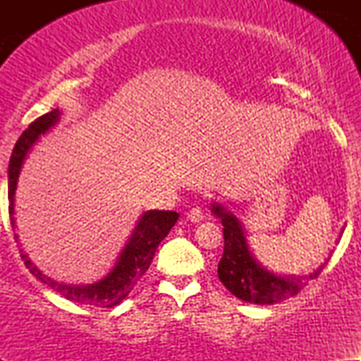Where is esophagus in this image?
Wrapping results in <instances>:
<instances>
[{
    "mask_svg": "<svg viewBox=\"0 0 361 361\" xmlns=\"http://www.w3.org/2000/svg\"><path fill=\"white\" fill-rule=\"evenodd\" d=\"M186 219H188L190 222H200L202 219H204V212H202V209H198V207H193L192 210L186 212Z\"/></svg>",
    "mask_w": 361,
    "mask_h": 361,
    "instance_id": "obj_1",
    "label": "esophagus"
}]
</instances>
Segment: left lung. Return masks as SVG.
<instances>
[{"label":"left lung","instance_id":"obj_1","mask_svg":"<svg viewBox=\"0 0 361 361\" xmlns=\"http://www.w3.org/2000/svg\"><path fill=\"white\" fill-rule=\"evenodd\" d=\"M212 212L224 226V255L219 261V279L233 295L250 304H276L297 295L310 279H317L324 264L309 276H276L259 267L247 247L244 231L233 214L221 205H212ZM329 259V258H327Z\"/></svg>","mask_w":361,"mask_h":361}]
</instances>
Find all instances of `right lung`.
Listing matches in <instances>:
<instances>
[{
    "mask_svg": "<svg viewBox=\"0 0 361 361\" xmlns=\"http://www.w3.org/2000/svg\"><path fill=\"white\" fill-rule=\"evenodd\" d=\"M59 110H52L34 120L28 128H25L20 139L16 140L13 152H11L10 164H8V198H10L8 212H10V222L13 229V197L20 168H22L28 149L34 146L40 134H45L59 120ZM176 221L178 214L171 212V210H149V212H144L134 229L130 231V234L126 238V244L120 250L114 267L110 268L109 273H105V276L93 281V283H62V281L44 275L23 252L22 259L32 275H35L42 283L51 287L54 292H57L64 299L78 302V304L93 305V307H115L126 299L140 276L149 270L157 246L166 238ZM15 239H18L16 234Z\"/></svg>",
    "mask_w": 361,
    "mask_h": 361,
    "instance_id": "add662e5",
    "label": "right lung"
}]
</instances>
